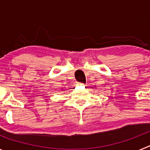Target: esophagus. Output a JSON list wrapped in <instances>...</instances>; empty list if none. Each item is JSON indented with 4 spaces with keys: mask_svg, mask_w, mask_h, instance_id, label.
<instances>
[{
    "mask_svg": "<svg viewBox=\"0 0 150 150\" xmlns=\"http://www.w3.org/2000/svg\"><path fill=\"white\" fill-rule=\"evenodd\" d=\"M79 85H82V86H83V85H84V84H83V83H79Z\"/></svg>",
    "mask_w": 150,
    "mask_h": 150,
    "instance_id": "obj_1",
    "label": "esophagus"
}]
</instances>
